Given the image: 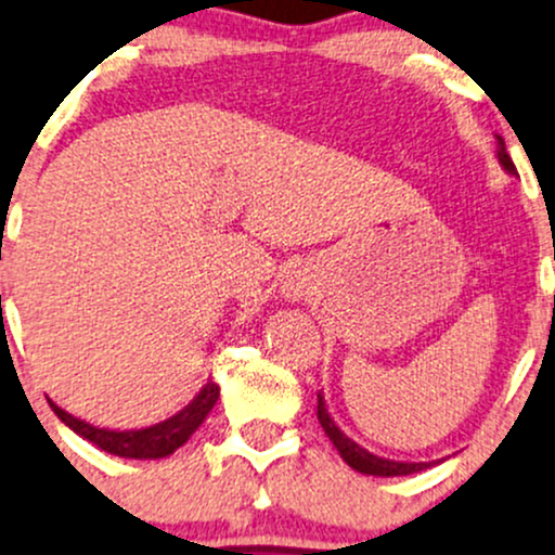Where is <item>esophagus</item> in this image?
<instances>
[{
    "mask_svg": "<svg viewBox=\"0 0 555 555\" xmlns=\"http://www.w3.org/2000/svg\"><path fill=\"white\" fill-rule=\"evenodd\" d=\"M300 293V287H297V284H287V295H297Z\"/></svg>",
    "mask_w": 555,
    "mask_h": 555,
    "instance_id": "34e87169",
    "label": "esophagus"
}]
</instances>
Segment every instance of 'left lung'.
I'll return each mask as SVG.
<instances>
[{
  "instance_id": "obj_1",
  "label": "left lung",
  "mask_w": 555,
  "mask_h": 555,
  "mask_svg": "<svg viewBox=\"0 0 555 555\" xmlns=\"http://www.w3.org/2000/svg\"><path fill=\"white\" fill-rule=\"evenodd\" d=\"M498 162L503 165V170L508 175H518L516 165L511 162L508 151H505V140L503 138H498ZM317 417H319V423H322L324 434L330 436V441L335 444L337 452H340V457L346 460V463L351 465L353 470H359V474H366V476H410V474H420V470H425V468H430V465H434V463H399V460H385V457H377V454L366 452L364 447L356 444L353 439H348V436L343 434L340 428H337V423L332 420L330 410H326L322 393H319Z\"/></svg>"
}]
</instances>
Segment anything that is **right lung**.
<instances>
[{
    "label": "right lung",
    "mask_w": 555,
    "mask_h": 555,
    "mask_svg": "<svg viewBox=\"0 0 555 555\" xmlns=\"http://www.w3.org/2000/svg\"><path fill=\"white\" fill-rule=\"evenodd\" d=\"M220 399V388L215 380L204 383V388L194 396L189 406L172 415L165 423L149 425V428L140 430H108V428H95V425L85 423V420L68 415L66 410H61L57 404H50L52 412L74 430L81 439L92 441L103 452L116 454V457H130V460H159L172 454L175 449H180L185 441L194 436V430L207 420L212 412L215 401Z\"/></svg>",
    "instance_id": "add662e5"
}]
</instances>
